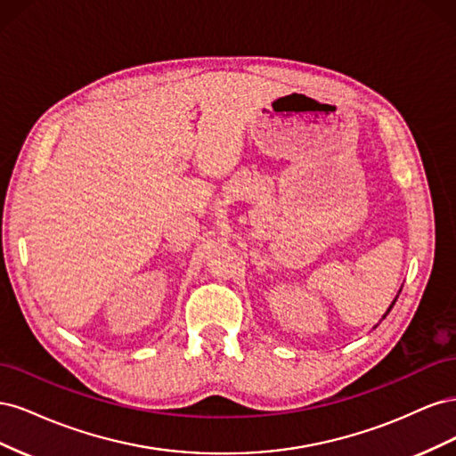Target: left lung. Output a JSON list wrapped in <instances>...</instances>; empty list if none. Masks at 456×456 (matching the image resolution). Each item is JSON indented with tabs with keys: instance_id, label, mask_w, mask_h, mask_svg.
Here are the masks:
<instances>
[{
	"instance_id": "obj_1",
	"label": "left lung",
	"mask_w": 456,
	"mask_h": 456,
	"mask_svg": "<svg viewBox=\"0 0 456 456\" xmlns=\"http://www.w3.org/2000/svg\"><path fill=\"white\" fill-rule=\"evenodd\" d=\"M395 300H397V297H395ZM395 300H394V302H392V306H394V305H395ZM392 306H390V308H388V312H386V314H384V315H382V320H384V317H386V315H388V314H390V310H392Z\"/></svg>"
}]
</instances>
